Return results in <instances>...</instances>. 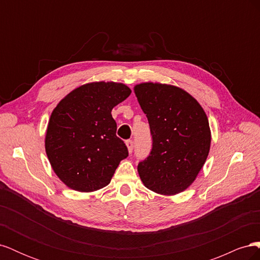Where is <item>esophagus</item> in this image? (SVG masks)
Wrapping results in <instances>:
<instances>
[{
    "label": "esophagus",
    "mask_w": 260,
    "mask_h": 260,
    "mask_svg": "<svg viewBox=\"0 0 260 260\" xmlns=\"http://www.w3.org/2000/svg\"><path fill=\"white\" fill-rule=\"evenodd\" d=\"M125 145H127V147H128L129 153H132V151H133V141L132 140H128L127 142H125Z\"/></svg>",
    "instance_id": "34e87169"
}]
</instances>
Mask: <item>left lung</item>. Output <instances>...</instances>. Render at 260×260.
Instances as JSON below:
<instances>
[{"instance_id": "left-lung-1", "label": "left lung", "mask_w": 260, "mask_h": 260, "mask_svg": "<svg viewBox=\"0 0 260 260\" xmlns=\"http://www.w3.org/2000/svg\"><path fill=\"white\" fill-rule=\"evenodd\" d=\"M135 93L153 139L151 153L138 165L140 178L155 193L183 192L207 159L208 118L199 102L178 86L144 82L135 86Z\"/></svg>"}]
</instances>
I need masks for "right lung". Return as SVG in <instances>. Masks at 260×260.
Returning a JSON list of instances; mask_svg holds the SVG:
<instances>
[{
    "label": "right lung",
    "instance_id": "1",
    "mask_svg": "<svg viewBox=\"0 0 260 260\" xmlns=\"http://www.w3.org/2000/svg\"><path fill=\"white\" fill-rule=\"evenodd\" d=\"M131 90L123 83L91 82L75 89L52 112L45 152L56 176L68 187L93 192L111 182L128 148L116 136L112 109Z\"/></svg>",
    "mask_w": 260,
    "mask_h": 260
}]
</instances>
